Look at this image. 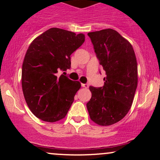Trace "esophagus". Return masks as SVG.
Returning a JSON list of instances; mask_svg holds the SVG:
<instances>
[{"label":"esophagus","instance_id":"esophagus-1","mask_svg":"<svg viewBox=\"0 0 160 160\" xmlns=\"http://www.w3.org/2000/svg\"><path fill=\"white\" fill-rule=\"evenodd\" d=\"M81 86H82V87L86 88V89H88V88H89V84H87V83H82Z\"/></svg>","mask_w":160,"mask_h":160}]
</instances>
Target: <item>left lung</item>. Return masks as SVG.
I'll return each instance as SVG.
<instances>
[{"instance_id":"obj_1","label":"left lung","mask_w":160,"mask_h":160,"mask_svg":"<svg viewBox=\"0 0 160 160\" xmlns=\"http://www.w3.org/2000/svg\"><path fill=\"white\" fill-rule=\"evenodd\" d=\"M99 64L106 72L102 87L89 86L86 104L91 120L110 126L122 120L131 108L138 85V65L132 46L113 29L88 33Z\"/></svg>"}]
</instances>
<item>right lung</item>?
Listing matches in <instances>:
<instances>
[{
  "label": "right lung",
  "mask_w": 160,
  "mask_h": 160,
  "mask_svg": "<svg viewBox=\"0 0 160 160\" xmlns=\"http://www.w3.org/2000/svg\"><path fill=\"white\" fill-rule=\"evenodd\" d=\"M84 41L83 34L52 28L29 46L22 64V86L25 102L38 118L53 122L67 114L81 85L58 72L71 68V55Z\"/></svg>",
  "instance_id": "1"
}]
</instances>
